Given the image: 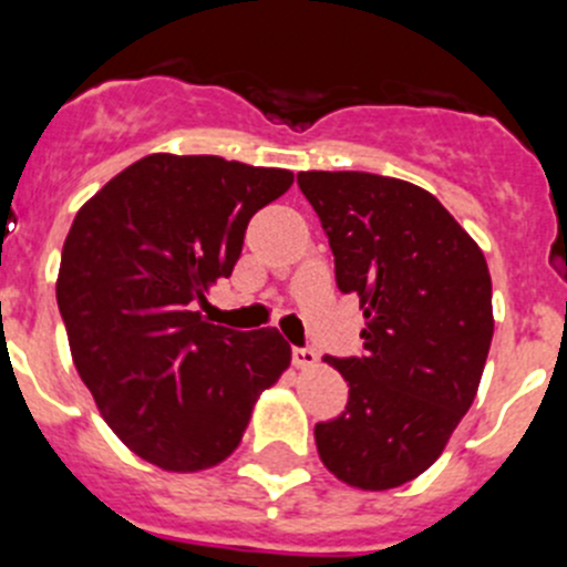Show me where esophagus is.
I'll list each match as a JSON object with an SVG mask.
<instances>
[{
	"label": "esophagus",
	"instance_id": "obj_1",
	"mask_svg": "<svg viewBox=\"0 0 567 567\" xmlns=\"http://www.w3.org/2000/svg\"><path fill=\"white\" fill-rule=\"evenodd\" d=\"M316 362H318L316 348H310V346L293 348V364H296V368L307 370V368H312V364H316Z\"/></svg>",
	"mask_w": 567,
	"mask_h": 567
}]
</instances>
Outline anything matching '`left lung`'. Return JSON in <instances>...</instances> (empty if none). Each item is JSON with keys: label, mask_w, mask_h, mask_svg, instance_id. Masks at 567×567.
<instances>
[{"label": "left lung", "mask_w": 567, "mask_h": 567, "mask_svg": "<svg viewBox=\"0 0 567 567\" xmlns=\"http://www.w3.org/2000/svg\"><path fill=\"white\" fill-rule=\"evenodd\" d=\"M334 255L337 288L364 310L362 357H326L348 381L316 425L323 466L362 491L420 477L477 394L491 337V274L425 188L373 173H299Z\"/></svg>", "instance_id": "8db88e82"}]
</instances>
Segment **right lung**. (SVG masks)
Segmentation results:
<instances>
[{
  "label": "right lung",
  "mask_w": 567,
  "mask_h": 567,
  "mask_svg": "<svg viewBox=\"0 0 567 567\" xmlns=\"http://www.w3.org/2000/svg\"><path fill=\"white\" fill-rule=\"evenodd\" d=\"M290 183L288 169L153 153L73 219L56 277L73 364L106 425L153 466L225 461L288 370L277 329L214 326L194 301L230 277L249 219Z\"/></svg>",
  "instance_id": "right-lung-1"
}]
</instances>
